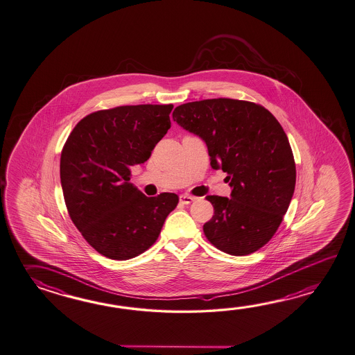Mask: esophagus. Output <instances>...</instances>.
<instances>
[{
    "mask_svg": "<svg viewBox=\"0 0 355 355\" xmlns=\"http://www.w3.org/2000/svg\"><path fill=\"white\" fill-rule=\"evenodd\" d=\"M196 197H193V196H189V195H181L180 196V201H181L182 203H184V205H189V203L193 202L195 201Z\"/></svg>",
    "mask_w": 355,
    "mask_h": 355,
    "instance_id": "34e87169",
    "label": "esophagus"
}]
</instances>
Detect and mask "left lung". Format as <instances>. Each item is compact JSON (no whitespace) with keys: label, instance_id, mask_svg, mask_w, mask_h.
Wrapping results in <instances>:
<instances>
[{"label":"left lung","instance_id":"left-lung-1","mask_svg":"<svg viewBox=\"0 0 355 355\" xmlns=\"http://www.w3.org/2000/svg\"><path fill=\"white\" fill-rule=\"evenodd\" d=\"M173 120L205 140L211 166L227 173L232 198L207 196L214 216L203 225L211 244L248 255L273 238L296 186V164L281 123L254 102L212 98L177 106Z\"/></svg>","mask_w":355,"mask_h":355}]
</instances>
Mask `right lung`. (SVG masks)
I'll list each match as a JSON object with an SVG mask.
<instances>
[{
    "mask_svg": "<svg viewBox=\"0 0 355 355\" xmlns=\"http://www.w3.org/2000/svg\"><path fill=\"white\" fill-rule=\"evenodd\" d=\"M173 105L100 110L74 126L60 154V183L69 217L96 252L114 261L144 253L157 241L178 196L146 197L131 184L171 128Z\"/></svg>",
    "mask_w": 355,
    "mask_h": 355,
    "instance_id": "obj_1",
    "label": "right lung"
}]
</instances>
